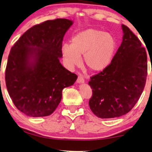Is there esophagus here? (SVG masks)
<instances>
[{
  "mask_svg": "<svg viewBox=\"0 0 152 152\" xmlns=\"http://www.w3.org/2000/svg\"><path fill=\"white\" fill-rule=\"evenodd\" d=\"M84 82V77L82 74H80L78 75L77 80V83H83Z\"/></svg>",
  "mask_w": 152,
  "mask_h": 152,
  "instance_id": "34e87169",
  "label": "esophagus"
}]
</instances>
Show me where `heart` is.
Here are the masks:
<instances>
[{"label": "heart", "mask_w": 152, "mask_h": 152, "mask_svg": "<svg viewBox=\"0 0 152 152\" xmlns=\"http://www.w3.org/2000/svg\"><path fill=\"white\" fill-rule=\"evenodd\" d=\"M116 41L113 36L97 29H87L72 38L71 45L62 46V55L69 67L80 65V56L84 55V63L92 72L105 69L115 53Z\"/></svg>", "instance_id": "1"}]
</instances>
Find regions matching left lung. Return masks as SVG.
<instances>
[{"instance_id":"left-lung-1","label":"left lung","mask_w":152,"mask_h":152,"mask_svg":"<svg viewBox=\"0 0 152 152\" xmlns=\"http://www.w3.org/2000/svg\"><path fill=\"white\" fill-rule=\"evenodd\" d=\"M123 40L105 69L91 77L89 107L98 118L125 115L138 101L147 75V56L139 39L122 25Z\"/></svg>"}]
</instances>
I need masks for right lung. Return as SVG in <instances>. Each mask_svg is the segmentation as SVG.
Returning <instances> with one entry per match:
<instances>
[{"mask_svg": "<svg viewBox=\"0 0 152 152\" xmlns=\"http://www.w3.org/2000/svg\"><path fill=\"white\" fill-rule=\"evenodd\" d=\"M72 25L66 18L35 25L11 48L6 86L15 107L26 115L44 117L53 113L61 101L62 90L77 78L59 62L64 37Z\"/></svg>", "mask_w": 152, "mask_h": 152, "instance_id": "1", "label": "right lung"}]
</instances>
